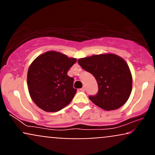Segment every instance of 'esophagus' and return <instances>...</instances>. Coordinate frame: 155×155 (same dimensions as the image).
Returning a JSON list of instances; mask_svg holds the SVG:
<instances>
[{
	"instance_id": "esophagus-1",
	"label": "esophagus",
	"mask_w": 155,
	"mask_h": 155,
	"mask_svg": "<svg viewBox=\"0 0 155 155\" xmlns=\"http://www.w3.org/2000/svg\"><path fill=\"white\" fill-rule=\"evenodd\" d=\"M85 90H86V89H85L84 87H83L82 88L80 89V91H81V92H84V91H85Z\"/></svg>"
}]
</instances>
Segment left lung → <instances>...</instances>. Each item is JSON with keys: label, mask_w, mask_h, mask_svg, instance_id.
<instances>
[{"label": "left lung", "mask_w": 155, "mask_h": 155, "mask_svg": "<svg viewBox=\"0 0 155 155\" xmlns=\"http://www.w3.org/2000/svg\"><path fill=\"white\" fill-rule=\"evenodd\" d=\"M78 63L94 76L98 92L89 98L96 106L111 111L127 102L132 90V75L127 63L114 54H96L81 58Z\"/></svg>", "instance_id": "obj_1"}]
</instances>
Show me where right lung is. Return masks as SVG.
Segmentation results:
<instances>
[{
    "label": "right lung",
    "mask_w": 155,
    "mask_h": 155,
    "mask_svg": "<svg viewBox=\"0 0 155 155\" xmlns=\"http://www.w3.org/2000/svg\"><path fill=\"white\" fill-rule=\"evenodd\" d=\"M75 58L51 51L39 55L28 71V85L33 102L48 112H56L68 105L76 92L74 78L67 73Z\"/></svg>",
    "instance_id": "right-lung-1"
}]
</instances>
